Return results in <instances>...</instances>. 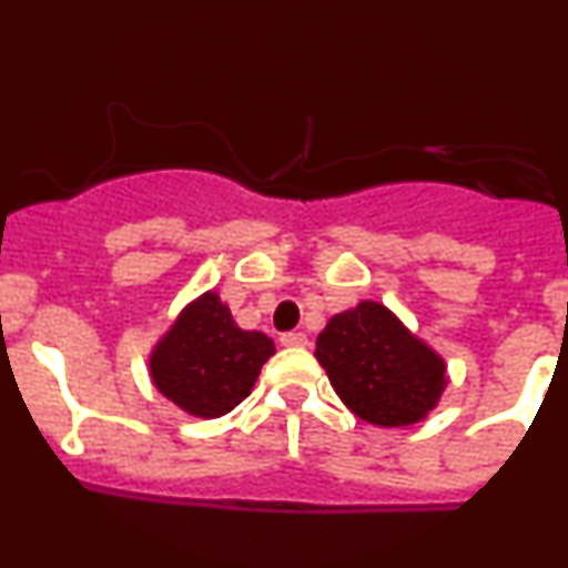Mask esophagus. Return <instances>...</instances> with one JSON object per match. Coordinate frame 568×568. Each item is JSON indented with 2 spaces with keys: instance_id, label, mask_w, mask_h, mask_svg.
<instances>
[{
  "instance_id": "obj_1",
  "label": "esophagus",
  "mask_w": 568,
  "mask_h": 568,
  "mask_svg": "<svg viewBox=\"0 0 568 568\" xmlns=\"http://www.w3.org/2000/svg\"><path fill=\"white\" fill-rule=\"evenodd\" d=\"M306 342H310V338H306L302 331H288V334L280 336V344H283V347H306Z\"/></svg>"
}]
</instances>
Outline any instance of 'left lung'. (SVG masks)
Instances as JSON below:
<instances>
[{"mask_svg": "<svg viewBox=\"0 0 568 568\" xmlns=\"http://www.w3.org/2000/svg\"><path fill=\"white\" fill-rule=\"evenodd\" d=\"M315 357L344 406L376 427L427 419L448 384L446 361L379 302L331 317Z\"/></svg>", "mask_w": 568, "mask_h": 568, "instance_id": "obj_1", "label": "left lung"}]
</instances>
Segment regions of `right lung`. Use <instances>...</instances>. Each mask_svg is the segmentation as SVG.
Returning <instances> with one entry per match:
<instances>
[{"instance_id":"add662e5","label":"right lung","mask_w":568,"mask_h":568,"mask_svg":"<svg viewBox=\"0 0 568 568\" xmlns=\"http://www.w3.org/2000/svg\"><path fill=\"white\" fill-rule=\"evenodd\" d=\"M275 342L243 331L216 291H205L179 312L149 355V376L189 416L219 419L251 395Z\"/></svg>"}]
</instances>
